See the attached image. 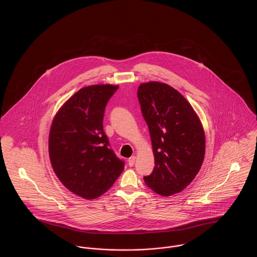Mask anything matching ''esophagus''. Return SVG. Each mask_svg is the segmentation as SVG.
<instances>
[{"label":"esophagus","instance_id":"34e87169","mask_svg":"<svg viewBox=\"0 0 257 257\" xmlns=\"http://www.w3.org/2000/svg\"><path fill=\"white\" fill-rule=\"evenodd\" d=\"M135 162H136V156H132L128 159V164L130 167H133L134 166Z\"/></svg>","mask_w":257,"mask_h":257}]
</instances>
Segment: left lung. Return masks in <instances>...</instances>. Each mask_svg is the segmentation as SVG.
Instances as JSON below:
<instances>
[{"label": "left lung", "instance_id": "1", "mask_svg": "<svg viewBox=\"0 0 257 257\" xmlns=\"http://www.w3.org/2000/svg\"><path fill=\"white\" fill-rule=\"evenodd\" d=\"M138 98L150 133L155 167L145 177L160 196L177 194L190 185L205 154V134L196 111L183 95L160 82L141 84Z\"/></svg>", "mask_w": 257, "mask_h": 257}]
</instances>
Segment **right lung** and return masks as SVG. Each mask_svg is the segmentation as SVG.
<instances>
[{
    "mask_svg": "<svg viewBox=\"0 0 257 257\" xmlns=\"http://www.w3.org/2000/svg\"><path fill=\"white\" fill-rule=\"evenodd\" d=\"M118 86H85L56 113L49 133V156L57 177L86 199L106 193L124 170L103 129L106 105Z\"/></svg>",
    "mask_w": 257,
    "mask_h": 257,
    "instance_id": "obj_1",
    "label": "right lung"
}]
</instances>
